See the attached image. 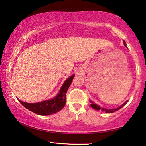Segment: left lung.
<instances>
[{
  "label": "left lung",
  "mask_w": 146,
  "mask_h": 146,
  "mask_svg": "<svg viewBox=\"0 0 146 146\" xmlns=\"http://www.w3.org/2000/svg\"><path fill=\"white\" fill-rule=\"evenodd\" d=\"M123 44H124V45H125V46H126V44H125V42L123 40ZM90 102L91 103V106L92 107V108L94 109V110H102V111H104V112H106V113H113V112H115V111H117V110H120V109H121L122 107H123L124 105H125L126 104V103L127 102V101H126V102L124 103V104L122 105V106H121L120 107H119V108H116V109H113V110H108V109H105V108H101V107H100L99 106H98V105H96V104H95L94 103H93V102H91V101H90Z\"/></svg>",
  "instance_id": "1"
}]
</instances>
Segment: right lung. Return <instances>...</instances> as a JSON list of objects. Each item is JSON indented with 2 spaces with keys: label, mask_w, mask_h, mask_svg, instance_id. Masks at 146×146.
Here are the masks:
<instances>
[{
  "label": "right lung",
  "mask_w": 146,
  "mask_h": 146,
  "mask_svg": "<svg viewBox=\"0 0 146 146\" xmlns=\"http://www.w3.org/2000/svg\"><path fill=\"white\" fill-rule=\"evenodd\" d=\"M74 77V75H72L65 81L57 96L52 100L35 103V104H29V103L23 102L21 100H19V102L27 110L38 115H48L55 113L59 111L65 106L66 103V93Z\"/></svg>",
  "instance_id": "right-lung-1"
}]
</instances>
